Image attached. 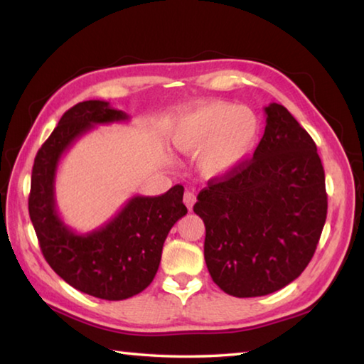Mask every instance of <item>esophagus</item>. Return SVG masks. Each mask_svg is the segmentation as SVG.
Here are the masks:
<instances>
[{
	"label": "esophagus",
	"mask_w": 364,
	"mask_h": 364,
	"mask_svg": "<svg viewBox=\"0 0 364 364\" xmlns=\"http://www.w3.org/2000/svg\"><path fill=\"white\" fill-rule=\"evenodd\" d=\"M195 201H196V195L193 192H186V193H183V203H186V206L188 209L193 208Z\"/></svg>",
	"instance_id": "obj_1"
}]
</instances>
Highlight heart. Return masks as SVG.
I'll use <instances>...</instances> for the list:
<instances>
[{
  "label": "heart",
  "mask_w": 364,
  "mask_h": 364,
  "mask_svg": "<svg viewBox=\"0 0 364 364\" xmlns=\"http://www.w3.org/2000/svg\"><path fill=\"white\" fill-rule=\"evenodd\" d=\"M259 131V118L251 108L214 100L178 117L172 124L171 142L181 153L200 155L208 174L227 176L252 155Z\"/></svg>",
  "instance_id": "obj_1"
}]
</instances>
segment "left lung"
<instances>
[{
  "instance_id": "obj_1",
  "label": "left lung",
  "mask_w": 364,
  "mask_h": 364,
  "mask_svg": "<svg viewBox=\"0 0 364 364\" xmlns=\"http://www.w3.org/2000/svg\"><path fill=\"white\" fill-rule=\"evenodd\" d=\"M254 156L211 178L193 211L206 227L213 282L235 297L284 288L314 257L328 213L324 169L309 132L283 105L265 107Z\"/></svg>"
}]
</instances>
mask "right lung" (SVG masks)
<instances>
[{
	"mask_svg": "<svg viewBox=\"0 0 364 364\" xmlns=\"http://www.w3.org/2000/svg\"><path fill=\"white\" fill-rule=\"evenodd\" d=\"M129 121L105 100H85L70 108L38 150L28 213L46 262L63 282L85 294L123 301L142 292L155 278L164 240L187 214L183 187L164 195H136L99 228L76 233L57 213L55 174L70 146L97 124Z\"/></svg>",
	"mask_w": 364,
	"mask_h": 364,
	"instance_id": "right-lung-1",
	"label": "right lung"
}]
</instances>
